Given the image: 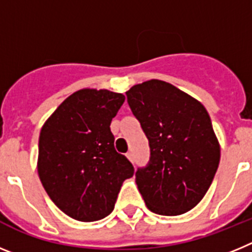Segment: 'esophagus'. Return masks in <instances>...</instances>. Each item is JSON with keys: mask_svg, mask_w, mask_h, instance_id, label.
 <instances>
[{"mask_svg": "<svg viewBox=\"0 0 252 252\" xmlns=\"http://www.w3.org/2000/svg\"><path fill=\"white\" fill-rule=\"evenodd\" d=\"M126 157H127V159L130 160L131 162H133V155H132V153H127V154H126Z\"/></svg>", "mask_w": 252, "mask_h": 252, "instance_id": "1", "label": "esophagus"}]
</instances>
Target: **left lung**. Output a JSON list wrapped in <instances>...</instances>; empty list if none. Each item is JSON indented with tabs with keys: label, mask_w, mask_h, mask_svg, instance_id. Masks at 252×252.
<instances>
[{
	"label": "left lung",
	"mask_w": 252,
	"mask_h": 252,
	"mask_svg": "<svg viewBox=\"0 0 252 252\" xmlns=\"http://www.w3.org/2000/svg\"><path fill=\"white\" fill-rule=\"evenodd\" d=\"M150 146V160L136 170L146 207L162 216L194 208L212 184L220 144L201 102L173 84L151 79L126 92Z\"/></svg>",
	"instance_id": "8db88e82"
}]
</instances>
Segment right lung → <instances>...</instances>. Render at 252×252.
Here are the masks:
<instances>
[{
  "label": "right lung",
  "instance_id": "right-lung-1",
  "mask_svg": "<svg viewBox=\"0 0 252 252\" xmlns=\"http://www.w3.org/2000/svg\"><path fill=\"white\" fill-rule=\"evenodd\" d=\"M125 102L122 93L77 91L40 131L37 173L55 206L77 221L102 220L113 211L124 180L133 175L115 149L110 125Z\"/></svg>",
  "mask_w": 252,
  "mask_h": 252
}]
</instances>
